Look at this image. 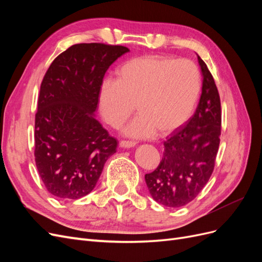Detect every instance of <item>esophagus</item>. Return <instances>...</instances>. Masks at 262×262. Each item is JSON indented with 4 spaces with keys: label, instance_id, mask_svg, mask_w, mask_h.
<instances>
[{
    "label": "esophagus",
    "instance_id": "1",
    "mask_svg": "<svg viewBox=\"0 0 262 262\" xmlns=\"http://www.w3.org/2000/svg\"><path fill=\"white\" fill-rule=\"evenodd\" d=\"M119 145H120L121 147H124V148H130V147L136 146L137 142H134V141H121L120 143H119Z\"/></svg>",
    "mask_w": 262,
    "mask_h": 262
}]
</instances>
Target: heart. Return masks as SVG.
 <instances>
[{"instance_id": "obj_1", "label": "heart", "mask_w": 262, "mask_h": 262, "mask_svg": "<svg viewBox=\"0 0 262 262\" xmlns=\"http://www.w3.org/2000/svg\"><path fill=\"white\" fill-rule=\"evenodd\" d=\"M201 78L192 61L162 55L134 58L120 67L117 80L102 82L99 109L104 120L118 129L137 109L140 115L125 134L148 138L178 129L191 116L199 97Z\"/></svg>"}]
</instances>
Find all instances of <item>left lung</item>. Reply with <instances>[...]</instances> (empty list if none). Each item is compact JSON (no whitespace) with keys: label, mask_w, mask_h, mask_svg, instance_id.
<instances>
[{"label":"left lung","mask_w":262,"mask_h":262,"mask_svg":"<svg viewBox=\"0 0 262 262\" xmlns=\"http://www.w3.org/2000/svg\"><path fill=\"white\" fill-rule=\"evenodd\" d=\"M203 76L194 115L164 142L163 158L146 173L149 194L160 204L180 208L191 202L209 181L220 145L221 100L214 78L198 55Z\"/></svg>","instance_id":"left-lung-1"}]
</instances>
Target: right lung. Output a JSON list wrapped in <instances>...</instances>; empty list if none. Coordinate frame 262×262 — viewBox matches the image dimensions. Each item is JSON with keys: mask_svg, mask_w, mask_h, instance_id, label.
<instances>
[{"mask_svg": "<svg viewBox=\"0 0 262 262\" xmlns=\"http://www.w3.org/2000/svg\"><path fill=\"white\" fill-rule=\"evenodd\" d=\"M130 50L123 46L77 43L59 54L40 86L35 118V161L55 198L80 199L92 192L117 140L95 118L102 78Z\"/></svg>", "mask_w": 262, "mask_h": 262, "instance_id": "1", "label": "right lung"}]
</instances>
